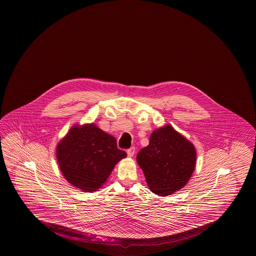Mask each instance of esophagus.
<instances>
[{
    "mask_svg": "<svg viewBox=\"0 0 256 256\" xmlns=\"http://www.w3.org/2000/svg\"><path fill=\"white\" fill-rule=\"evenodd\" d=\"M126 152H128V158H132L134 156V154H135V148L132 146Z\"/></svg>",
    "mask_w": 256,
    "mask_h": 256,
    "instance_id": "esophagus-1",
    "label": "esophagus"
}]
</instances>
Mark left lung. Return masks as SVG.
<instances>
[{
	"label": "left lung",
	"mask_w": 256,
	"mask_h": 256,
	"mask_svg": "<svg viewBox=\"0 0 256 256\" xmlns=\"http://www.w3.org/2000/svg\"><path fill=\"white\" fill-rule=\"evenodd\" d=\"M196 159L195 146L168 124L152 132L136 158L148 189L158 196L183 188L195 170Z\"/></svg>",
	"instance_id": "left-lung-1"
}]
</instances>
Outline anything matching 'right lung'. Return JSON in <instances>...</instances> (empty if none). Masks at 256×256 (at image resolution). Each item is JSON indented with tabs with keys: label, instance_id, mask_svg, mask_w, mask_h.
<instances>
[{
	"label": "right lung",
	"instance_id": "right-lung-1",
	"mask_svg": "<svg viewBox=\"0 0 256 256\" xmlns=\"http://www.w3.org/2000/svg\"><path fill=\"white\" fill-rule=\"evenodd\" d=\"M126 158L115 137L97 126L74 124L56 146V159L64 178L84 192L98 191L114 169Z\"/></svg>",
	"mask_w": 256,
	"mask_h": 256
}]
</instances>
